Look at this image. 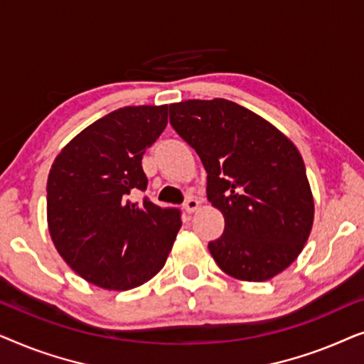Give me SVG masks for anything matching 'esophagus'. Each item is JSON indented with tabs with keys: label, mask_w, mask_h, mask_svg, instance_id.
<instances>
[{
	"label": "esophagus",
	"mask_w": 364,
	"mask_h": 364,
	"mask_svg": "<svg viewBox=\"0 0 364 364\" xmlns=\"http://www.w3.org/2000/svg\"><path fill=\"white\" fill-rule=\"evenodd\" d=\"M198 205H200V202L196 200V198H188V200L183 203V208H186L187 213H192V212L197 210Z\"/></svg>",
	"instance_id": "1"
}]
</instances>
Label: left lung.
Here are the masks:
<instances>
[{
	"mask_svg": "<svg viewBox=\"0 0 364 364\" xmlns=\"http://www.w3.org/2000/svg\"><path fill=\"white\" fill-rule=\"evenodd\" d=\"M171 124L200 157L207 198L225 230L208 243L237 280L267 282L291 265L311 233L315 202L295 144L227 99L171 104Z\"/></svg>",
	"mask_w": 364,
	"mask_h": 364,
	"instance_id": "1",
	"label": "left lung"
}]
</instances>
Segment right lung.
I'll use <instances>...</instances> for the list:
<instances>
[{"instance_id": "obj_1", "label": "right lung", "mask_w": 364, "mask_h": 364, "mask_svg": "<svg viewBox=\"0 0 364 364\" xmlns=\"http://www.w3.org/2000/svg\"><path fill=\"white\" fill-rule=\"evenodd\" d=\"M167 104L109 112L71 139L48 176V228L63 260L92 285L126 291L166 265L181 213L144 198L142 156L167 126Z\"/></svg>"}]
</instances>
